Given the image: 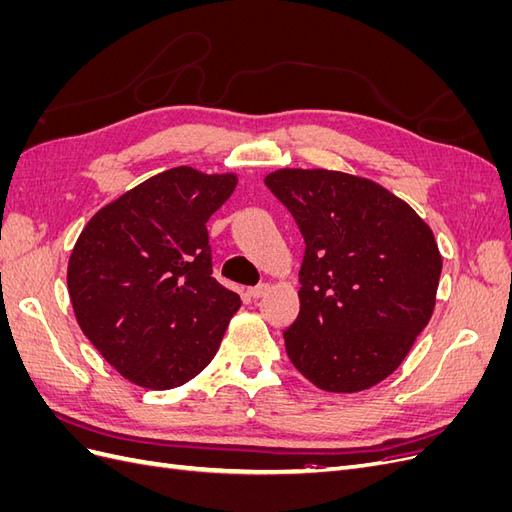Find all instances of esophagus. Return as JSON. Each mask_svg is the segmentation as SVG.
<instances>
[{
  "label": "esophagus",
  "instance_id": "esophagus-1",
  "mask_svg": "<svg viewBox=\"0 0 512 512\" xmlns=\"http://www.w3.org/2000/svg\"><path fill=\"white\" fill-rule=\"evenodd\" d=\"M267 290H269V284H258V286L247 288V294H250L252 299H260L262 294H267Z\"/></svg>",
  "mask_w": 512,
  "mask_h": 512
}]
</instances>
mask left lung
<instances>
[{"label": "left lung", "instance_id": "left-lung-1", "mask_svg": "<svg viewBox=\"0 0 512 512\" xmlns=\"http://www.w3.org/2000/svg\"><path fill=\"white\" fill-rule=\"evenodd\" d=\"M265 183L305 239L288 359L322 391H365L431 318L442 271L433 232L382 185L339 170L282 168Z\"/></svg>", "mask_w": 512, "mask_h": 512}]
</instances>
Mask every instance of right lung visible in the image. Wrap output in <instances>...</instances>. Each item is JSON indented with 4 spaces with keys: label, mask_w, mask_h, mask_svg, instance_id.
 <instances>
[{
    "label": "right lung",
    "mask_w": 512,
    "mask_h": 512,
    "mask_svg": "<svg viewBox=\"0 0 512 512\" xmlns=\"http://www.w3.org/2000/svg\"><path fill=\"white\" fill-rule=\"evenodd\" d=\"M235 175L177 166L102 207L68 262L85 337L123 378L166 391L203 371L241 299L213 273L207 220Z\"/></svg>",
    "instance_id": "1"
}]
</instances>
